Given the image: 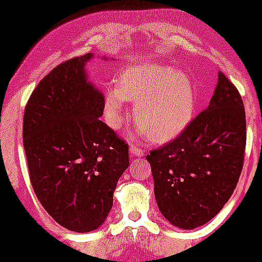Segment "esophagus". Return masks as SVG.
<instances>
[{"mask_svg":"<svg viewBox=\"0 0 262 262\" xmlns=\"http://www.w3.org/2000/svg\"><path fill=\"white\" fill-rule=\"evenodd\" d=\"M129 149H130L132 155L137 156V157H142V156L144 155L143 149H142L141 147L137 146V144H134V143H130V147H129Z\"/></svg>","mask_w":262,"mask_h":262,"instance_id":"obj_1","label":"esophagus"}]
</instances>
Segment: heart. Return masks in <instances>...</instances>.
Wrapping results in <instances>:
<instances>
[{
	"instance_id": "b5f03b06",
	"label": "heart",
	"mask_w": 262,
	"mask_h": 262,
	"mask_svg": "<svg viewBox=\"0 0 262 262\" xmlns=\"http://www.w3.org/2000/svg\"><path fill=\"white\" fill-rule=\"evenodd\" d=\"M126 101L136 102L137 125L153 142H166L191 119L195 92L190 78L170 66L132 64L105 95V116L113 128L121 125Z\"/></svg>"
}]
</instances>
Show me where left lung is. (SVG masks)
<instances>
[{
  "mask_svg": "<svg viewBox=\"0 0 262 262\" xmlns=\"http://www.w3.org/2000/svg\"><path fill=\"white\" fill-rule=\"evenodd\" d=\"M246 115L238 90L222 72L210 104L147 161L156 202L173 226L194 229L224 207L244 167Z\"/></svg>",
  "mask_w": 262,
  "mask_h": 262,
  "instance_id": "obj_1",
  "label": "left lung"
}]
</instances>
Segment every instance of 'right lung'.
<instances>
[{
  "instance_id": "obj_1",
  "label": "right lung",
  "mask_w": 262,
  "mask_h": 262,
  "mask_svg": "<svg viewBox=\"0 0 262 262\" xmlns=\"http://www.w3.org/2000/svg\"><path fill=\"white\" fill-rule=\"evenodd\" d=\"M91 53L53 68L35 87L24 113L23 139L34 192L64 228L91 232L113 207L129 147L100 120L104 95L87 81Z\"/></svg>"
}]
</instances>
